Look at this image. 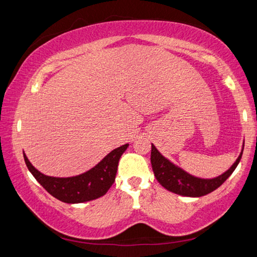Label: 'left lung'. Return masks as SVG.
I'll use <instances>...</instances> for the list:
<instances>
[{
	"label": "left lung",
	"instance_id": "left-lung-1",
	"mask_svg": "<svg viewBox=\"0 0 257 257\" xmlns=\"http://www.w3.org/2000/svg\"><path fill=\"white\" fill-rule=\"evenodd\" d=\"M243 151V149H242ZM242 151L240 155L238 156L231 168L228 171H225L222 175L213 178V179H202L189 175L186 171L182 170L179 167L170 162L168 159L156 150V147L152 144V152H151V163L153 168L154 176L161 185L165 189L172 193L181 195V196L188 197H201L204 195L212 193L213 190L223 184V182L231 176V173L237 168L238 163L240 162Z\"/></svg>",
	"mask_w": 257,
	"mask_h": 257
}]
</instances>
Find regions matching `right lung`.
<instances>
[{
    "instance_id": "obj_1",
    "label": "right lung",
    "mask_w": 257,
    "mask_h": 257,
    "mask_svg": "<svg viewBox=\"0 0 257 257\" xmlns=\"http://www.w3.org/2000/svg\"><path fill=\"white\" fill-rule=\"evenodd\" d=\"M129 145L125 144L110 152L101 162L82 175L68 178L49 177L33 167L27 156L24 159L28 170L40 184L59 201L76 204L93 201L106 194L115 179L118 163Z\"/></svg>"
}]
</instances>
